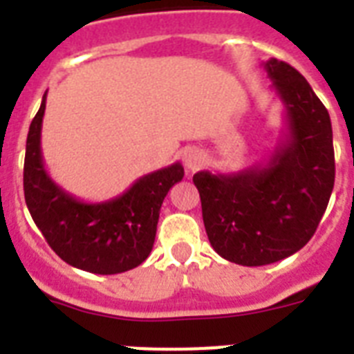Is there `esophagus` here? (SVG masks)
<instances>
[{"mask_svg":"<svg viewBox=\"0 0 354 354\" xmlns=\"http://www.w3.org/2000/svg\"><path fill=\"white\" fill-rule=\"evenodd\" d=\"M205 161V156L200 152V150H187L185 156H183V163L187 167L189 171H198L200 167L204 165Z\"/></svg>","mask_w":354,"mask_h":354,"instance_id":"esophagus-1","label":"esophagus"}]
</instances>
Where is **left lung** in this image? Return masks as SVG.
Returning a JSON list of instances; mask_svg holds the SVG:
<instances>
[{"mask_svg": "<svg viewBox=\"0 0 354 354\" xmlns=\"http://www.w3.org/2000/svg\"><path fill=\"white\" fill-rule=\"evenodd\" d=\"M264 69L283 101L286 121L266 165L193 176L211 246L242 266L277 263L299 252L316 232L335 187L327 108L290 64L270 58Z\"/></svg>", "mask_w": 354, "mask_h": 354, "instance_id": "1", "label": "left lung"}]
</instances>
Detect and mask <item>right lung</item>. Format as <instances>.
<instances>
[{"instance_id": "add662e5", "label": "right lung", "mask_w": 354, "mask_h": 354, "mask_svg": "<svg viewBox=\"0 0 354 354\" xmlns=\"http://www.w3.org/2000/svg\"><path fill=\"white\" fill-rule=\"evenodd\" d=\"M40 110L27 133L24 193L32 221L58 257L91 274H121L149 257L154 246L160 209L169 189L183 178L182 163L136 180L121 196L86 204L58 187L41 160Z\"/></svg>"}]
</instances>
